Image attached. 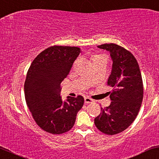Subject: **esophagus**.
Here are the masks:
<instances>
[{"instance_id":"obj_1","label":"esophagus","mask_w":159,"mask_h":159,"mask_svg":"<svg viewBox=\"0 0 159 159\" xmlns=\"http://www.w3.org/2000/svg\"><path fill=\"white\" fill-rule=\"evenodd\" d=\"M84 101H85L86 103H93L94 100L91 99L90 98L85 97V98H84Z\"/></svg>"}]
</instances>
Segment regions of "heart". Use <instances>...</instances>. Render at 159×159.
<instances>
[{
  "label": "heart",
  "instance_id": "1",
  "mask_svg": "<svg viewBox=\"0 0 159 159\" xmlns=\"http://www.w3.org/2000/svg\"><path fill=\"white\" fill-rule=\"evenodd\" d=\"M102 58H103V56H99V55H95V56H94L93 57H92V61H94V60H98V59H102Z\"/></svg>",
  "mask_w": 159,
  "mask_h": 159
}]
</instances>
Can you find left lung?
Instances as JSON below:
<instances>
[{
    "label": "left lung",
    "mask_w": 159,
    "mask_h": 159,
    "mask_svg": "<svg viewBox=\"0 0 159 159\" xmlns=\"http://www.w3.org/2000/svg\"><path fill=\"white\" fill-rule=\"evenodd\" d=\"M98 48L110 53L113 64L107 84L113 90L111 104L101 108L94 124L102 133L114 135L127 129L137 116L143 99L142 75L135 57L124 48L114 43Z\"/></svg>",
    "instance_id": "left-lung-1"
}]
</instances>
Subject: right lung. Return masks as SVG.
I'll return each mask as SVG.
<instances>
[{
	"instance_id": "add662e5",
	"label": "right lung",
	"mask_w": 159,
	"mask_h": 159,
	"mask_svg": "<svg viewBox=\"0 0 159 159\" xmlns=\"http://www.w3.org/2000/svg\"><path fill=\"white\" fill-rule=\"evenodd\" d=\"M81 49L70 46H52L41 52L30 66L24 84L25 101L35 122L52 134L67 132L75 124L84 106L81 95L60 96V84L69 74Z\"/></svg>"
}]
</instances>
